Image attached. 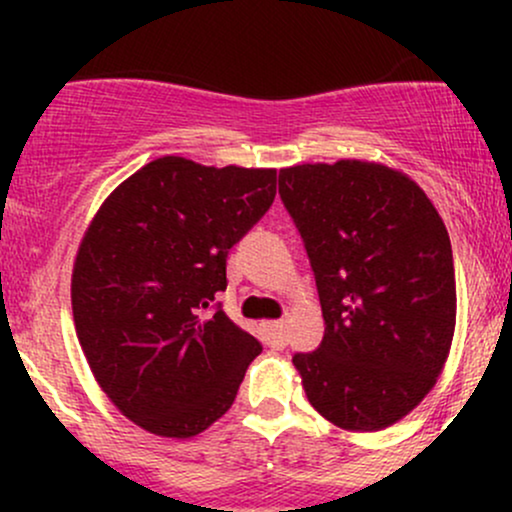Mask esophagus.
I'll return each mask as SVG.
<instances>
[{
    "label": "esophagus",
    "instance_id": "1",
    "mask_svg": "<svg viewBox=\"0 0 512 512\" xmlns=\"http://www.w3.org/2000/svg\"><path fill=\"white\" fill-rule=\"evenodd\" d=\"M267 337L269 344L276 346V349H284L286 342H289V330H286V320H276L267 325Z\"/></svg>",
    "mask_w": 512,
    "mask_h": 512
}]
</instances>
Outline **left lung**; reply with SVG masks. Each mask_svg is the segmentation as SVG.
Wrapping results in <instances>:
<instances>
[{
  "instance_id": "obj_1",
  "label": "left lung",
  "mask_w": 512,
  "mask_h": 512,
  "mask_svg": "<svg viewBox=\"0 0 512 512\" xmlns=\"http://www.w3.org/2000/svg\"><path fill=\"white\" fill-rule=\"evenodd\" d=\"M320 293L325 337L296 354L308 402L344 431L419 407L448 361L457 291L448 228L402 170L342 158L279 170Z\"/></svg>"
}]
</instances>
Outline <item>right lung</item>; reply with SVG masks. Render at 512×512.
Segmentation results:
<instances>
[{
    "mask_svg": "<svg viewBox=\"0 0 512 512\" xmlns=\"http://www.w3.org/2000/svg\"><path fill=\"white\" fill-rule=\"evenodd\" d=\"M276 195L274 168L146 163L88 223L72 313L93 378L129 421L192 438L231 409L262 351L221 308L228 250Z\"/></svg>",
    "mask_w": 512,
    "mask_h": 512,
    "instance_id": "1",
    "label": "right lung"
}]
</instances>
